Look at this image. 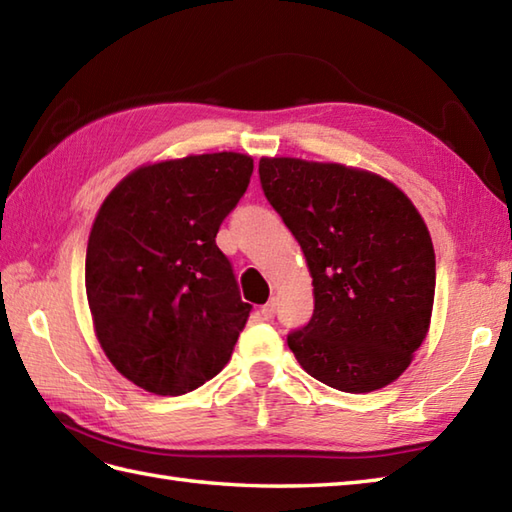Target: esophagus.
<instances>
[{
	"label": "esophagus",
	"instance_id": "1",
	"mask_svg": "<svg viewBox=\"0 0 512 512\" xmlns=\"http://www.w3.org/2000/svg\"><path fill=\"white\" fill-rule=\"evenodd\" d=\"M277 314V301L275 299H270L266 306H262V317L264 319H273Z\"/></svg>",
	"mask_w": 512,
	"mask_h": 512
}]
</instances>
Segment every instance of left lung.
Segmentation results:
<instances>
[{
    "mask_svg": "<svg viewBox=\"0 0 512 512\" xmlns=\"http://www.w3.org/2000/svg\"><path fill=\"white\" fill-rule=\"evenodd\" d=\"M259 180L314 286L312 319L288 334L299 365L347 394L394 383L431 325L436 253L422 215L394 182L339 162L262 158Z\"/></svg>",
    "mask_w": 512,
    "mask_h": 512,
    "instance_id": "obj_1",
    "label": "left lung"
}]
</instances>
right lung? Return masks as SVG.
<instances>
[{"label": "right lung", "instance_id": "obj_1", "mask_svg": "<svg viewBox=\"0 0 512 512\" xmlns=\"http://www.w3.org/2000/svg\"><path fill=\"white\" fill-rule=\"evenodd\" d=\"M253 158L235 151L143 165L103 200L88 239L85 292L110 363L134 385L180 396L220 374L250 306L215 244Z\"/></svg>", "mask_w": 512, "mask_h": 512}]
</instances>
